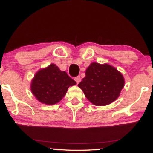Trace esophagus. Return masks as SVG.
Wrapping results in <instances>:
<instances>
[{"instance_id":"34e87169","label":"esophagus","mask_w":153,"mask_h":153,"mask_svg":"<svg viewBox=\"0 0 153 153\" xmlns=\"http://www.w3.org/2000/svg\"><path fill=\"white\" fill-rule=\"evenodd\" d=\"M75 80L76 81L77 84H78L79 82H80V80H81V78H80V76H77V77H75Z\"/></svg>"}]
</instances>
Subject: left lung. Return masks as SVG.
Listing matches in <instances>:
<instances>
[{
  "instance_id": "left-lung-1",
  "label": "left lung",
  "mask_w": 153,
  "mask_h": 153,
  "mask_svg": "<svg viewBox=\"0 0 153 153\" xmlns=\"http://www.w3.org/2000/svg\"><path fill=\"white\" fill-rule=\"evenodd\" d=\"M78 85L93 104L106 106L119 97L124 86V79L122 73L110 65L92 62Z\"/></svg>"
}]
</instances>
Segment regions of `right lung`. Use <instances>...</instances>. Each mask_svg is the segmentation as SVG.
I'll return each instance as SVG.
<instances>
[{"label": "right lung", "mask_w": 153, "mask_h": 153, "mask_svg": "<svg viewBox=\"0 0 153 153\" xmlns=\"http://www.w3.org/2000/svg\"><path fill=\"white\" fill-rule=\"evenodd\" d=\"M76 84L65 71H61L56 65L51 64L39 70L31 83V90L36 99L47 105L60 101L68 88Z\"/></svg>", "instance_id": "add662e5"}]
</instances>
